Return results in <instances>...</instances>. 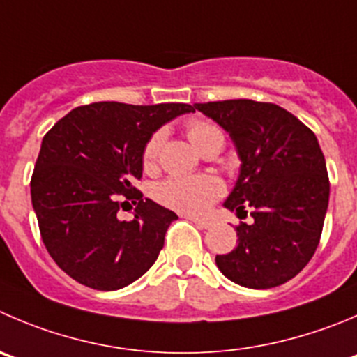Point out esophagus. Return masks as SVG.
<instances>
[{
  "label": "esophagus",
  "mask_w": 357,
  "mask_h": 357,
  "mask_svg": "<svg viewBox=\"0 0 357 357\" xmlns=\"http://www.w3.org/2000/svg\"><path fill=\"white\" fill-rule=\"evenodd\" d=\"M189 220H192V222H195L198 227H202V229H206V227L212 226V222H210L208 219H199V217H189Z\"/></svg>",
  "instance_id": "34e87169"
}]
</instances>
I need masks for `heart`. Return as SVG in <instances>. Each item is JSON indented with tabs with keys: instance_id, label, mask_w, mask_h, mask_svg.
<instances>
[{
	"instance_id": "obj_1",
	"label": "heart",
	"mask_w": 357,
	"mask_h": 357,
	"mask_svg": "<svg viewBox=\"0 0 357 357\" xmlns=\"http://www.w3.org/2000/svg\"><path fill=\"white\" fill-rule=\"evenodd\" d=\"M165 130H159L149 138L147 145L144 149V161L147 165L155 161L165 140ZM189 140L195 144V147L202 149L206 142L212 138H224L217 126L210 124L206 121H192L188 126ZM159 202L166 206L178 210L185 213H199L222 195V184L215 176L210 175H192V176H169L155 189Z\"/></svg>"
}]
</instances>
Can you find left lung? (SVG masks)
<instances>
[{"instance_id":"8db88e82","label":"left lung","mask_w":357,"mask_h":357,"mask_svg":"<svg viewBox=\"0 0 357 357\" xmlns=\"http://www.w3.org/2000/svg\"><path fill=\"white\" fill-rule=\"evenodd\" d=\"M222 128L240 159L238 178L224 208L247 213L238 243L215 256L226 278L249 289H270L296 277L319 245L329 202V178L317 137L273 103L227 100L195 103Z\"/></svg>"}]
</instances>
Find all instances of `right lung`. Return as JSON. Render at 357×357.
I'll list each match as a JSON object with an SVG mask.
<instances>
[{"mask_svg":"<svg viewBox=\"0 0 357 357\" xmlns=\"http://www.w3.org/2000/svg\"><path fill=\"white\" fill-rule=\"evenodd\" d=\"M185 103L126 105L101 101L73 108L43 137L31 178L33 210L47 250L77 282L117 291L158 259L175 212L145 198L135 184L144 149ZM137 205L133 221L116 212Z\"/></svg>","mask_w":357,"mask_h":357,"instance_id":"obj_1","label":"right lung"}]
</instances>
